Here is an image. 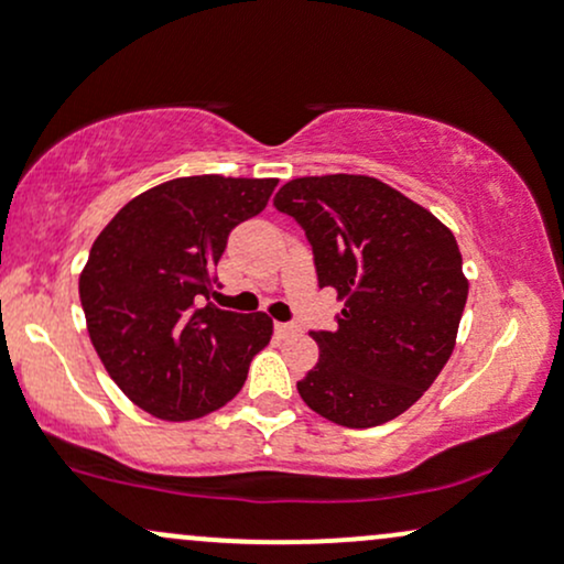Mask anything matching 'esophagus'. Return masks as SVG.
<instances>
[{"label":"esophagus","mask_w":564,"mask_h":564,"mask_svg":"<svg viewBox=\"0 0 564 564\" xmlns=\"http://www.w3.org/2000/svg\"><path fill=\"white\" fill-rule=\"evenodd\" d=\"M300 332V328L294 326V323H275V334L278 336H291V334H296Z\"/></svg>","instance_id":"obj_1"}]
</instances>
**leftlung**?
<instances>
[{
  "instance_id": "obj_1",
  "label": "left lung",
  "mask_w": 564,
  "mask_h": 564,
  "mask_svg": "<svg viewBox=\"0 0 564 564\" xmlns=\"http://www.w3.org/2000/svg\"><path fill=\"white\" fill-rule=\"evenodd\" d=\"M273 204L302 225L318 286L345 300L334 332H310L321 355L296 390L349 430L392 422L430 390L456 345L469 294L456 238L366 174L296 177Z\"/></svg>"
}]
</instances>
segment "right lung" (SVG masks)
<instances>
[{
    "label": "right lung",
    "mask_w": 564,
    "mask_h": 564,
    "mask_svg": "<svg viewBox=\"0 0 564 564\" xmlns=\"http://www.w3.org/2000/svg\"><path fill=\"white\" fill-rule=\"evenodd\" d=\"M278 180L198 174L140 193L102 228L79 278L89 339L134 405L187 422L241 392L273 336L264 313L209 300L230 230L268 206Z\"/></svg>",
    "instance_id": "1"
}]
</instances>
